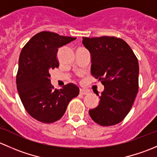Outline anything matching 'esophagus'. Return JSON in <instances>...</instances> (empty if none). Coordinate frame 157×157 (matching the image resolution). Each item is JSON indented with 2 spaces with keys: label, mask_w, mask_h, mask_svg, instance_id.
<instances>
[{
  "label": "esophagus",
  "mask_w": 157,
  "mask_h": 157,
  "mask_svg": "<svg viewBox=\"0 0 157 157\" xmlns=\"http://www.w3.org/2000/svg\"><path fill=\"white\" fill-rule=\"evenodd\" d=\"M80 93L82 95H87L89 93V90H86V89H80Z\"/></svg>",
  "instance_id": "obj_1"
}]
</instances>
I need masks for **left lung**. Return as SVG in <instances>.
Listing matches in <instances>:
<instances>
[{
    "label": "left lung",
    "instance_id": "1",
    "mask_svg": "<svg viewBox=\"0 0 157 157\" xmlns=\"http://www.w3.org/2000/svg\"><path fill=\"white\" fill-rule=\"evenodd\" d=\"M83 44L91 54L92 75L104 85L99 105L89 114L102 126L118 124L130 112L138 92L137 57L123 39L114 36L83 37Z\"/></svg>",
    "mask_w": 157,
    "mask_h": 157
}]
</instances>
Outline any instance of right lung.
<instances>
[{
  "mask_svg": "<svg viewBox=\"0 0 157 157\" xmlns=\"http://www.w3.org/2000/svg\"><path fill=\"white\" fill-rule=\"evenodd\" d=\"M77 38L43 31L25 45L19 58L17 88L26 112L43 123H53L65 113L67 105L78 96V86L68 83L56 90L51 83L50 71L59 67L57 53Z\"/></svg>",
  "mask_w": 157,
  "mask_h": 157,
  "instance_id": "obj_1",
  "label": "right lung"
}]
</instances>
